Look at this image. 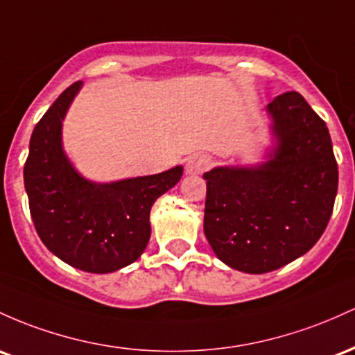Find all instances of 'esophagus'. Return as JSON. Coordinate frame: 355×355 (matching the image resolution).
<instances>
[{"label":"esophagus","mask_w":355,"mask_h":355,"mask_svg":"<svg viewBox=\"0 0 355 355\" xmlns=\"http://www.w3.org/2000/svg\"><path fill=\"white\" fill-rule=\"evenodd\" d=\"M211 167V157L205 154H196V156L189 157L188 164H186V173L188 174H202Z\"/></svg>","instance_id":"obj_1"}]
</instances>
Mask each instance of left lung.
<instances>
[{
    "label": "left lung",
    "mask_w": 355,
    "mask_h": 355,
    "mask_svg": "<svg viewBox=\"0 0 355 355\" xmlns=\"http://www.w3.org/2000/svg\"><path fill=\"white\" fill-rule=\"evenodd\" d=\"M278 147L254 169L205 173V234L216 257L266 273L305 254L332 216L338 169L325 122L298 92L268 103Z\"/></svg>",
    "instance_id": "obj_1"
}]
</instances>
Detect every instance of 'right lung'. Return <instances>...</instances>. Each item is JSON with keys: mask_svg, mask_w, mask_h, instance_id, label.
<instances>
[{"mask_svg": "<svg viewBox=\"0 0 355 355\" xmlns=\"http://www.w3.org/2000/svg\"><path fill=\"white\" fill-rule=\"evenodd\" d=\"M80 85L63 90L35 125L23 178L43 245L75 268L110 273L144 252L150 208L178 184L182 167L112 184H95L77 174L62 150V121Z\"/></svg>", "mask_w": 355, "mask_h": 355, "instance_id": "obj_1", "label": "right lung"}]
</instances>
